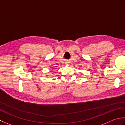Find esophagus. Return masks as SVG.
<instances>
[{"mask_svg": "<svg viewBox=\"0 0 125 125\" xmlns=\"http://www.w3.org/2000/svg\"><path fill=\"white\" fill-rule=\"evenodd\" d=\"M66 64H67V65H69L70 63H69V62H67V63H66Z\"/></svg>", "mask_w": 125, "mask_h": 125, "instance_id": "obj_1", "label": "esophagus"}]
</instances>
